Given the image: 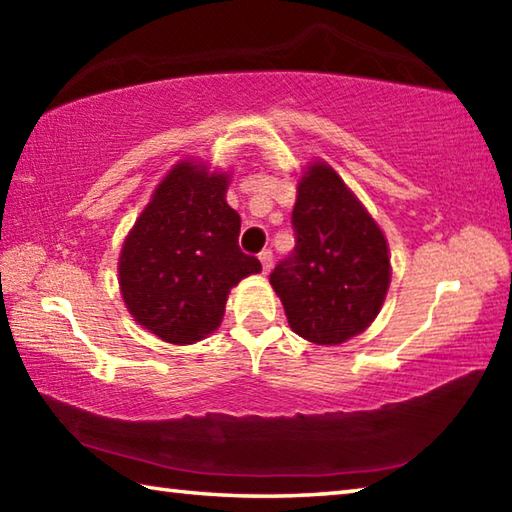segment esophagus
Segmentation results:
<instances>
[{
	"instance_id": "34e87169",
	"label": "esophagus",
	"mask_w": 512,
	"mask_h": 512,
	"mask_svg": "<svg viewBox=\"0 0 512 512\" xmlns=\"http://www.w3.org/2000/svg\"><path fill=\"white\" fill-rule=\"evenodd\" d=\"M259 262H262L264 273L271 271V268H273V253H271V250H262V253H259Z\"/></svg>"
}]
</instances>
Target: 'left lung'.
Listing matches in <instances>:
<instances>
[{
	"label": "left lung",
	"instance_id": "8db88e82",
	"mask_svg": "<svg viewBox=\"0 0 512 512\" xmlns=\"http://www.w3.org/2000/svg\"><path fill=\"white\" fill-rule=\"evenodd\" d=\"M291 225L296 248L271 273L291 329L318 345L361 334L391 284L384 232L325 162L300 178Z\"/></svg>",
	"mask_w": 512,
	"mask_h": 512
}]
</instances>
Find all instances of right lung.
Returning a JSON list of instances; mask_svg holds the SVG:
<instances>
[{
    "label": "right lung",
    "instance_id": "right-lung-1",
    "mask_svg": "<svg viewBox=\"0 0 512 512\" xmlns=\"http://www.w3.org/2000/svg\"><path fill=\"white\" fill-rule=\"evenodd\" d=\"M225 173L178 162L155 189L119 257L128 311L162 341L189 345L221 325L230 289L262 271L241 253V219L225 203Z\"/></svg>",
    "mask_w": 512,
    "mask_h": 512
}]
</instances>
